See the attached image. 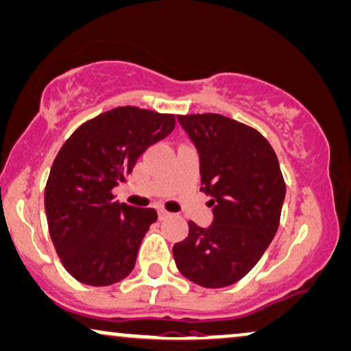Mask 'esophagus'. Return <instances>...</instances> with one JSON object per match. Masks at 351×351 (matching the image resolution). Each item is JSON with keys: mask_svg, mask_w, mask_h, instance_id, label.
<instances>
[{"mask_svg": "<svg viewBox=\"0 0 351 351\" xmlns=\"http://www.w3.org/2000/svg\"><path fill=\"white\" fill-rule=\"evenodd\" d=\"M169 216H170L169 211H165V210H159V219H165V218H169Z\"/></svg>", "mask_w": 351, "mask_h": 351, "instance_id": "esophagus-1", "label": "esophagus"}]
</instances>
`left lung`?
<instances>
[{
    "mask_svg": "<svg viewBox=\"0 0 351 351\" xmlns=\"http://www.w3.org/2000/svg\"><path fill=\"white\" fill-rule=\"evenodd\" d=\"M200 156L202 191L211 197L213 224L189 221V234L173 246L180 272L204 288L243 278L278 230L286 184L267 138L223 114L178 117Z\"/></svg>",
    "mask_w": 351,
    "mask_h": 351,
    "instance_id": "left-lung-1",
    "label": "left lung"
}]
</instances>
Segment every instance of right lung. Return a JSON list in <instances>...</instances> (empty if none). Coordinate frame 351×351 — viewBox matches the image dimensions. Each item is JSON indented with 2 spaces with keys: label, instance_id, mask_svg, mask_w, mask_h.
Instances as JSON below:
<instances>
[{
  "label": "right lung",
  "instance_id": "right-lung-1",
  "mask_svg": "<svg viewBox=\"0 0 351 351\" xmlns=\"http://www.w3.org/2000/svg\"><path fill=\"white\" fill-rule=\"evenodd\" d=\"M175 125V114L117 106L84 122L63 143L47 178L44 206L52 243L73 278L110 286L135 267L157 211L119 204L112 189Z\"/></svg>",
  "mask_w": 351,
  "mask_h": 351
}]
</instances>
